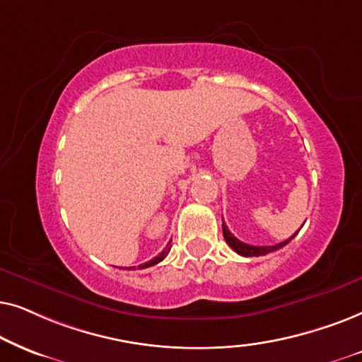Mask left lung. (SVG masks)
<instances>
[{
  "label": "left lung",
  "instance_id": "8db88e82",
  "mask_svg": "<svg viewBox=\"0 0 362 362\" xmlns=\"http://www.w3.org/2000/svg\"><path fill=\"white\" fill-rule=\"evenodd\" d=\"M296 235H298V231H296L295 235H293V237L285 240V242H281V243H278V245H273V247H255V245H248V243L240 242V240H238L237 237H233V235H231V231L228 230V226H226V225L223 223V237H225V242L230 245L233 252H237L238 255H242V257H263V255H268V253H272V252H276V250L283 248V247H285V245L290 243L291 240L296 237Z\"/></svg>",
  "mask_w": 362,
  "mask_h": 362
}]
</instances>
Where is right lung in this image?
<instances>
[{
  "mask_svg": "<svg viewBox=\"0 0 362 362\" xmlns=\"http://www.w3.org/2000/svg\"><path fill=\"white\" fill-rule=\"evenodd\" d=\"M170 248H172V247H170V243H168V245H167V247H165V248H163V252H162L160 255H157V257H156V258H152V259H151V262H147V263H144V264H139V268H148V267H153V264L160 263V262H162V259L167 257V255H168V252H170ZM131 268H134V269H136V267H129L127 269H131Z\"/></svg>",
  "mask_w": 362,
  "mask_h": 362,
  "instance_id": "1",
  "label": "right lung"
}]
</instances>
